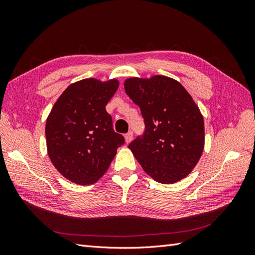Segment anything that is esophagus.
Returning <instances> with one entry per match:
<instances>
[{"instance_id":"1","label":"esophagus","mask_w":255,"mask_h":255,"mask_svg":"<svg viewBox=\"0 0 255 255\" xmlns=\"http://www.w3.org/2000/svg\"><path fill=\"white\" fill-rule=\"evenodd\" d=\"M125 139H126L127 143H129L130 141H132V139H133V132H132V130H129V132H128L125 135Z\"/></svg>"}]
</instances>
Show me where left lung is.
Wrapping results in <instances>:
<instances>
[{"label": "left lung", "mask_w": 255, "mask_h": 255, "mask_svg": "<svg viewBox=\"0 0 255 255\" xmlns=\"http://www.w3.org/2000/svg\"><path fill=\"white\" fill-rule=\"evenodd\" d=\"M127 95L139 106L145 129L128 144L146 174L173 184L186 177L202 155L204 120L182 85L168 76L129 78Z\"/></svg>", "instance_id": "left-lung-1"}]
</instances>
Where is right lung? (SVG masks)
Here are the masks:
<instances>
[{"instance_id":"add662e5","label":"right lung","mask_w":255,"mask_h":255,"mask_svg":"<svg viewBox=\"0 0 255 255\" xmlns=\"http://www.w3.org/2000/svg\"><path fill=\"white\" fill-rule=\"evenodd\" d=\"M118 87L116 79H85L69 85L52 107L45 123L48 154L67 180L96 183L125 143L105 110Z\"/></svg>"}]
</instances>
